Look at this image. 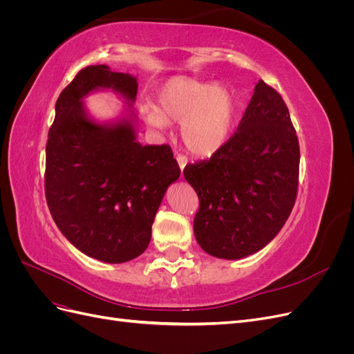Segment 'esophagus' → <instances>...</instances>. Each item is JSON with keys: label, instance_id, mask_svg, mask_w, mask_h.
<instances>
[{"label": "esophagus", "instance_id": "1", "mask_svg": "<svg viewBox=\"0 0 354 354\" xmlns=\"http://www.w3.org/2000/svg\"><path fill=\"white\" fill-rule=\"evenodd\" d=\"M176 159H177V162H178L180 169L183 171V169H185V167L187 165V158H186L185 155H177V156H176Z\"/></svg>", "mask_w": 354, "mask_h": 354}]
</instances>
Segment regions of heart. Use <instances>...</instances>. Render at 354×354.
Instances as JSON below:
<instances>
[{
	"instance_id": "heart-1",
	"label": "heart",
	"mask_w": 354,
	"mask_h": 354,
	"mask_svg": "<svg viewBox=\"0 0 354 354\" xmlns=\"http://www.w3.org/2000/svg\"><path fill=\"white\" fill-rule=\"evenodd\" d=\"M238 111L236 94L226 85L173 75L158 87L155 108H142V116L158 131L180 121L185 146L198 156H209L229 142Z\"/></svg>"
}]
</instances>
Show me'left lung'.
<instances>
[{"instance_id":"left-lung-1","label":"left lung","mask_w":354,"mask_h":354,"mask_svg":"<svg viewBox=\"0 0 354 354\" xmlns=\"http://www.w3.org/2000/svg\"><path fill=\"white\" fill-rule=\"evenodd\" d=\"M299 147L281 94L255 84L238 131L183 174L199 198L194 232L224 260L259 252L283 227L297 198Z\"/></svg>"}]
</instances>
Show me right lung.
<instances>
[{
    "instance_id": "1",
    "label": "right lung",
    "mask_w": 354,
    "mask_h": 354,
    "mask_svg": "<svg viewBox=\"0 0 354 354\" xmlns=\"http://www.w3.org/2000/svg\"><path fill=\"white\" fill-rule=\"evenodd\" d=\"M137 78L106 65L87 66L63 90L46 147V198L51 217L75 248L103 263L145 252L156 211L180 168L168 145L137 142ZM112 91L129 104L95 122L83 99Z\"/></svg>"
}]
</instances>
